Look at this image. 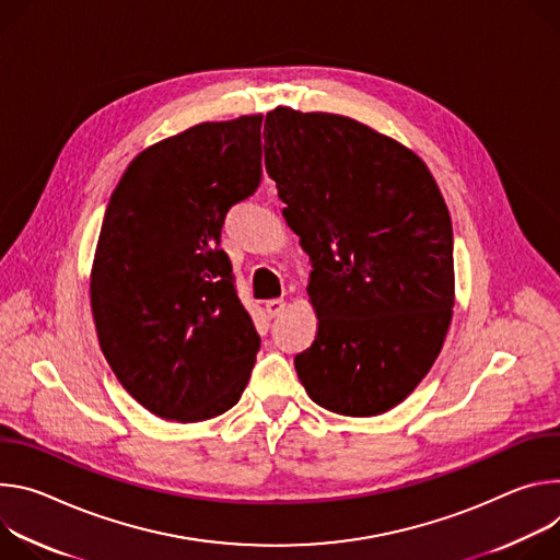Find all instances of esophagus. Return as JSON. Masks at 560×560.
I'll return each instance as SVG.
<instances>
[{"label":"esophagus","instance_id":"esophagus-1","mask_svg":"<svg viewBox=\"0 0 560 560\" xmlns=\"http://www.w3.org/2000/svg\"><path fill=\"white\" fill-rule=\"evenodd\" d=\"M265 308H267V314H269V318H276V316L284 314V308H287V302H284L282 298H276V300H267Z\"/></svg>","mask_w":560,"mask_h":560}]
</instances>
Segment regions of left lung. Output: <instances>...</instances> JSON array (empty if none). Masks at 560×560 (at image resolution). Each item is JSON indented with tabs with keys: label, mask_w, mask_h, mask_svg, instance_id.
<instances>
[{
	"label": "left lung",
	"mask_w": 560,
	"mask_h": 560,
	"mask_svg": "<svg viewBox=\"0 0 560 560\" xmlns=\"http://www.w3.org/2000/svg\"><path fill=\"white\" fill-rule=\"evenodd\" d=\"M265 166L312 260V347L295 355L308 398L342 416L402 402L436 362L454 308L452 218L427 164L336 113L278 106Z\"/></svg>",
	"instance_id": "obj_1"
}]
</instances>
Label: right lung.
<instances>
[{
  "label": "right lung",
  "instance_id": "right-lung-1",
  "mask_svg": "<svg viewBox=\"0 0 560 560\" xmlns=\"http://www.w3.org/2000/svg\"><path fill=\"white\" fill-rule=\"evenodd\" d=\"M262 115L202 121L133 158L108 200L91 312L119 385L164 420L200 422L242 396L260 336L220 248L226 211L262 175Z\"/></svg>",
  "mask_w": 560,
  "mask_h": 560
}]
</instances>
